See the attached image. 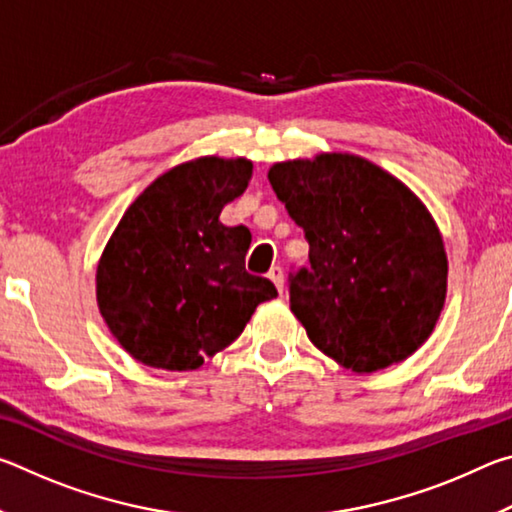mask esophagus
<instances>
[{"instance_id": "34e87169", "label": "esophagus", "mask_w": 512, "mask_h": 512, "mask_svg": "<svg viewBox=\"0 0 512 512\" xmlns=\"http://www.w3.org/2000/svg\"><path fill=\"white\" fill-rule=\"evenodd\" d=\"M268 280L275 284V289L280 291V296L284 293V271L280 266H273L271 271H268Z\"/></svg>"}]
</instances>
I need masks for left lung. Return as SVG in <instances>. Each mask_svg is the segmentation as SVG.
Wrapping results in <instances>:
<instances>
[{"label": "left lung", "instance_id": "left-lung-1", "mask_svg": "<svg viewBox=\"0 0 512 512\" xmlns=\"http://www.w3.org/2000/svg\"><path fill=\"white\" fill-rule=\"evenodd\" d=\"M268 180L309 241L311 266L289 287L309 341L359 375L409 359L447 296V253L427 205L352 153L275 162Z\"/></svg>", "mask_w": 512, "mask_h": 512}]
</instances>
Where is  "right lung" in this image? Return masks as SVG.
Returning a JSON list of instances; mask_svg holds the SVG:
<instances>
[{"mask_svg":"<svg viewBox=\"0 0 512 512\" xmlns=\"http://www.w3.org/2000/svg\"><path fill=\"white\" fill-rule=\"evenodd\" d=\"M253 162L203 155L153 180L121 216L97 266V305L133 359L196 370L277 296L246 271L250 230L219 221L246 192Z\"/></svg>","mask_w":512,"mask_h":512,"instance_id":"right-lung-1","label":"right lung"}]
</instances>
